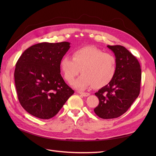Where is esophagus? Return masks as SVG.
Listing matches in <instances>:
<instances>
[{"mask_svg":"<svg viewBox=\"0 0 156 156\" xmlns=\"http://www.w3.org/2000/svg\"><path fill=\"white\" fill-rule=\"evenodd\" d=\"M79 94L83 97H88V95H90V94L88 92H79Z\"/></svg>","mask_w":156,"mask_h":156,"instance_id":"obj_1","label":"esophagus"}]
</instances>
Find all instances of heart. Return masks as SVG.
I'll use <instances>...</instances> for the list:
<instances>
[{"label":"heart","mask_w":156,"mask_h":156,"mask_svg":"<svg viewBox=\"0 0 156 156\" xmlns=\"http://www.w3.org/2000/svg\"><path fill=\"white\" fill-rule=\"evenodd\" d=\"M64 77L71 83L81 73L83 74L73 83L75 88L85 90L94 85L101 88L109 84L116 71L115 57L100 49L87 46L75 51L72 58L64 56L60 62Z\"/></svg>","instance_id":"heart-1"}]
</instances>
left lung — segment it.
<instances>
[{"mask_svg":"<svg viewBox=\"0 0 156 156\" xmlns=\"http://www.w3.org/2000/svg\"><path fill=\"white\" fill-rule=\"evenodd\" d=\"M116 60V71L111 82L95 95L99 104L94 109L102 119L119 117L126 112L140 94L142 72L136 57L121 45H108Z\"/></svg>","mask_w":156,"mask_h":156,"instance_id":"obj_1","label":"left lung"}]
</instances>
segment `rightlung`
Returning <instances> with one entry per match:
<instances>
[{
	"label": "right lung",
	"instance_id": "obj_1",
	"mask_svg": "<svg viewBox=\"0 0 156 156\" xmlns=\"http://www.w3.org/2000/svg\"><path fill=\"white\" fill-rule=\"evenodd\" d=\"M69 45L68 42L37 44L24 51L16 62L14 81L18 99L31 115L52 118L74 94L60 69Z\"/></svg>",
	"mask_w": 156,
	"mask_h": 156
}]
</instances>
